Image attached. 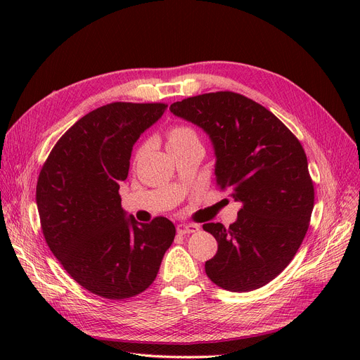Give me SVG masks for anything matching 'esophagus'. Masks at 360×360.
Here are the masks:
<instances>
[{
  "label": "esophagus",
  "mask_w": 360,
  "mask_h": 360,
  "mask_svg": "<svg viewBox=\"0 0 360 360\" xmlns=\"http://www.w3.org/2000/svg\"><path fill=\"white\" fill-rule=\"evenodd\" d=\"M200 229V226L197 224H186V223H179L176 226V232L179 235H190V233H195Z\"/></svg>",
  "instance_id": "34e87169"
}]
</instances>
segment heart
<instances>
[{
    "instance_id": "obj_1",
    "label": "heart",
    "mask_w": 360,
    "mask_h": 360,
    "mask_svg": "<svg viewBox=\"0 0 360 360\" xmlns=\"http://www.w3.org/2000/svg\"><path fill=\"white\" fill-rule=\"evenodd\" d=\"M167 150H174V148H181L190 144H200V137L197 134V131L190 127V125H175L167 131ZM146 146H141L137 150V158L143 155Z\"/></svg>"
}]
</instances>
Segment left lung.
<instances>
[{"label": "left lung", "mask_w": 360, "mask_h": 360, "mask_svg": "<svg viewBox=\"0 0 360 360\" xmlns=\"http://www.w3.org/2000/svg\"><path fill=\"white\" fill-rule=\"evenodd\" d=\"M170 112L210 136L217 188L242 202L229 228L202 224L217 240L207 276L231 292L262 288L289 266L309 228L315 193L304 147L274 113L235 91L186 98Z\"/></svg>", "instance_id": "1"}]
</instances>
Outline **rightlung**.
Returning a JSON list of instances; mask_svg holds the SVG:
<instances>
[{
  "mask_svg": "<svg viewBox=\"0 0 360 360\" xmlns=\"http://www.w3.org/2000/svg\"><path fill=\"white\" fill-rule=\"evenodd\" d=\"M166 103L113 102L89 112L56 141L36 185L41 228L52 254L86 290L132 297L155 281L175 226L127 219L120 184L132 146Z\"/></svg>",
  "mask_w": 360,
  "mask_h": 360,
  "instance_id": "1",
  "label": "right lung"
}]
</instances>
